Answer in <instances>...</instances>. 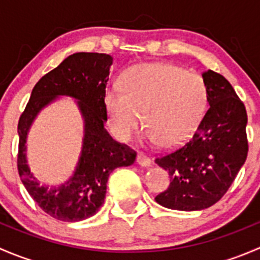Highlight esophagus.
Segmentation results:
<instances>
[{"label":"esophagus","mask_w":260,"mask_h":260,"mask_svg":"<svg viewBox=\"0 0 260 260\" xmlns=\"http://www.w3.org/2000/svg\"><path fill=\"white\" fill-rule=\"evenodd\" d=\"M137 164L142 167H148L149 165H151V159H149L146 154L141 153L140 152V153L137 154Z\"/></svg>","instance_id":"34e87169"}]
</instances>
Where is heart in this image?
Wrapping results in <instances>:
<instances>
[{
  "instance_id": "heart-1",
  "label": "heart",
  "mask_w": 260,
  "mask_h": 260,
  "mask_svg": "<svg viewBox=\"0 0 260 260\" xmlns=\"http://www.w3.org/2000/svg\"><path fill=\"white\" fill-rule=\"evenodd\" d=\"M206 106L205 80L171 64L136 65L124 73L122 88L104 91L108 123L120 141L131 140L143 119L147 143L179 145L196 129Z\"/></svg>"
}]
</instances>
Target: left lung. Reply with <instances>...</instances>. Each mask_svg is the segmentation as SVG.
I'll list each match as a JSON object with an SVG mask.
<instances>
[{
    "label": "left lung",
    "mask_w": 260,
    "mask_h": 260,
    "mask_svg": "<svg viewBox=\"0 0 260 260\" xmlns=\"http://www.w3.org/2000/svg\"><path fill=\"white\" fill-rule=\"evenodd\" d=\"M203 78L208 86V112L187 142L154 161L171 179L169 188L154 200L172 210H204L217 203L248 154L243 102L222 75L208 70Z\"/></svg>",
    "instance_id": "obj_1"
}]
</instances>
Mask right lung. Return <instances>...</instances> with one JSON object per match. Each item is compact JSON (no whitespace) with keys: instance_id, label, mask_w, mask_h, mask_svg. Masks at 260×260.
Wrapping results in <instances>:
<instances>
[{"instance_id":"right-lung-1","label":"right lung","mask_w":260,"mask_h":260,"mask_svg":"<svg viewBox=\"0 0 260 260\" xmlns=\"http://www.w3.org/2000/svg\"><path fill=\"white\" fill-rule=\"evenodd\" d=\"M112 62L111 55L98 52L68 56L36 83L18 120L17 169L21 181L35 203L54 219L74 222L93 216L103 205L111 172L136 161V152L114 141L104 128V91ZM60 96L77 101L84 123L83 145L69 180L57 186L41 185L27 164V135L38 113Z\"/></svg>"}]
</instances>
